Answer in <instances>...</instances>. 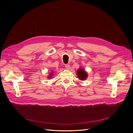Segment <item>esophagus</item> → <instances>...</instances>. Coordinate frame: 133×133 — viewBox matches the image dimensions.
<instances>
[{
    "label": "esophagus",
    "mask_w": 133,
    "mask_h": 133,
    "mask_svg": "<svg viewBox=\"0 0 133 133\" xmlns=\"http://www.w3.org/2000/svg\"><path fill=\"white\" fill-rule=\"evenodd\" d=\"M65 66L66 69L67 70H69V69H70V66L69 64H66V65H65Z\"/></svg>",
    "instance_id": "obj_1"
}]
</instances>
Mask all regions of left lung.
Instances as JSON below:
<instances>
[{
	"label": "left lung",
	"mask_w": 133,
	"mask_h": 133,
	"mask_svg": "<svg viewBox=\"0 0 133 133\" xmlns=\"http://www.w3.org/2000/svg\"><path fill=\"white\" fill-rule=\"evenodd\" d=\"M76 74H77V75L79 79L81 80H85L88 76L87 73L83 69V68H79V69H78Z\"/></svg>",
	"instance_id": "obj_1"
}]
</instances>
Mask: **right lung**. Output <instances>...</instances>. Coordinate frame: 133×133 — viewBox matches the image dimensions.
<instances>
[{
  "mask_svg": "<svg viewBox=\"0 0 133 133\" xmlns=\"http://www.w3.org/2000/svg\"><path fill=\"white\" fill-rule=\"evenodd\" d=\"M53 72H51V73H50V74L49 75V77H48V78H49V79H50V78H51V76H52V75H53Z\"/></svg>",
  "mask_w": 133,
  "mask_h": 133,
  "instance_id": "right-lung-1",
  "label": "right lung"
}]
</instances>
